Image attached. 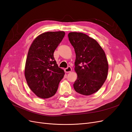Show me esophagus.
Listing matches in <instances>:
<instances>
[{
  "mask_svg": "<svg viewBox=\"0 0 132 132\" xmlns=\"http://www.w3.org/2000/svg\"><path fill=\"white\" fill-rule=\"evenodd\" d=\"M71 68L70 67H68L67 68L64 69V71L65 73H70L71 71Z\"/></svg>",
  "mask_w": 132,
  "mask_h": 132,
  "instance_id": "esophagus-1",
  "label": "esophagus"
}]
</instances>
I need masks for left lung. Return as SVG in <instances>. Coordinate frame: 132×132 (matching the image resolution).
<instances>
[{
  "label": "left lung",
  "instance_id": "1",
  "mask_svg": "<svg viewBox=\"0 0 132 132\" xmlns=\"http://www.w3.org/2000/svg\"><path fill=\"white\" fill-rule=\"evenodd\" d=\"M68 38L76 54L74 70L78 77L74 88L81 95H90L101 88L107 78L105 53L95 39L85 34L72 32Z\"/></svg>",
  "mask_w": 132,
  "mask_h": 132
}]
</instances>
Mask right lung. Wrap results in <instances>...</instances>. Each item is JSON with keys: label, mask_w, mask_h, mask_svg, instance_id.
<instances>
[{"label": "right lung", "mask_w": 132, "mask_h": 132, "mask_svg": "<svg viewBox=\"0 0 132 132\" xmlns=\"http://www.w3.org/2000/svg\"><path fill=\"white\" fill-rule=\"evenodd\" d=\"M64 35V31L44 32L38 35L30 47L25 77L28 86L38 97L48 98L54 95L65 74L53 56Z\"/></svg>", "instance_id": "obj_1"}]
</instances>
